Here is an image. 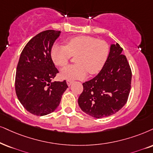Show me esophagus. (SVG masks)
Instances as JSON below:
<instances>
[{
  "label": "esophagus",
  "mask_w": 153,
  "mask_h": 153,
  "mask_svg": "<svg viewBox=\"0 0 153 153\" xmlns=\"http://www.w3.org/2000/svg\"><path fill=\"white\" fill-rule=\"evenodd\" d=\"M66 82H67L68 85L71 86V84H72V83H73V81H72V80H68L66 81Z\"/></svg>",
  "instance_id": "esophagus-1"
}]
</instances>
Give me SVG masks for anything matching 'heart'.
<instances>
[{"mask_svg":"<svg viewBox=\"0 0 153 153\" xmlns=\"http://www.w3.org/2000/svg\"><path fill=\"white\" fill-rule=\"evenodd\" d=\"M65 46L54 44L51 49V58L54 64L65 67L72 56L76 64L61 71V76L66 80L85 78L87 73L97 74L102 70L109 56L110 47L104 40L91 36L80 35L65 40Z\"/></svg>","mask_w":153,"mask_h":153,"instance_id":"1","label":"heart"}]
</instances>
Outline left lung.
I'll list each match as a JSON object with an SVG mask.
<instances>
[{
    "instance_id": "8db88e82",
    "label": "left lung",
    "mask_w": 153,
    "mask_h": 153,
    "mask_svg": "<svg viewBox=\"0 0 153 153\" xmlns=\"http://www.w3.org/2000/svg\"><path fill=\"white\" fill-rule=\"evenodd\" d=\"M119 44H112L104 67L92 80L82 83L78 98L80 109L91 117L101 119L117 113L126 104L132 72Z\"/></svg>"
}]
</instances>
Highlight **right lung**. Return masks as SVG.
Returning a JSON list of instances; mask_svg holds the SVG:
<instances>
[{
    "label": "right lung",
    "instance_id": "right-lung-1",
    "mask_svg": "<svg viewBox=\"0 0 153 153\" xmlns=\"http://www.w3.org/2000/svg\"><path fill=\"white\" fill-rule=\"evenodd\" d=\"M60 31L49 30L32 38L21 53L15 75V92L27 111L44 116L55 111L68 88L66 81L51 80L59 71L51 58Z\"/></svg>",
    "mask_w": 153,
    "mask_h": 153
}]
</instances>
